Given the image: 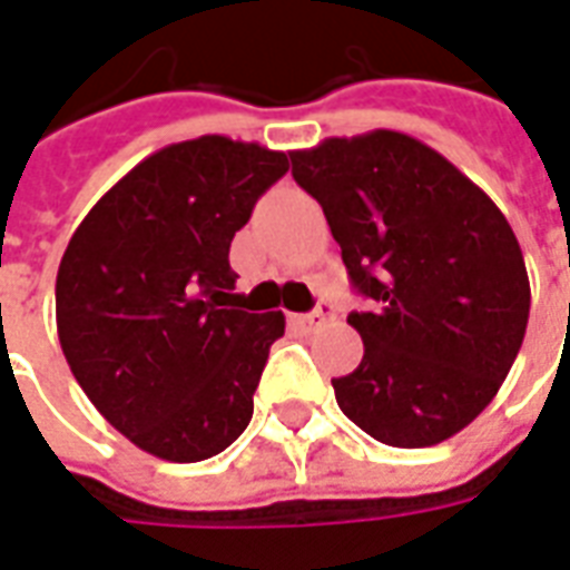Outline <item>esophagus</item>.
Instances as JSON below:
<instances>
[{
  "label": "esophagus",
  "instance_id": "obj_1",
  "mask_svg": "<svg viewBox=\"0 0 570 570\" xmlns=\"http://www.w3.org/2000/svg\"><path fill=\"white\" fill-rule=\"evenodd\" d=\"M333 314H335L333 302H317V308L308 311V314H302V317H298V323H302V326H321V323L330 321Z\"/></svg>",
  "mask_w": 570,
  "mask_h": 570
}]
</instances>
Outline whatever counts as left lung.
<instances>
[{"instance_id":"obj_1","label":"left lung","mask_w":570,"mask_h":570,"mask_svg":"<svg viewBox=\"0 0 570 570\" xmlns=\"http://www.w3.org/2000/svg\"><path fill=\"white\" fill-rule=\"evenodd\" d=\"M347 277L363 360L335 400L372 440L424 449L489 406L522 347L525 259L507 216L452 161L409 134L372 130L289 151Z\"/></svg>"}]
</instances>
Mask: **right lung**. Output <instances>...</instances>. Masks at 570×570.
Returning a JSON list of instances; mask_svg holds the SVG:
<instances>
[{"mask_svg":"<svg viewBox=\"0 0 570 570\" xmlns=\"http://www.w3.org/2000/svg\"><path fill=\"white\" fill-rule=\"evenodd\" d=\"M286 170V151L259 142H174L121 176L69 240L57 268L63 357L142 452L191 464L247 430L284 314L228 305V249Z\"/></svg>","mask_w":570,"mask_h":570,"instance_id":"1","label":"right lung"}]
</instances>
